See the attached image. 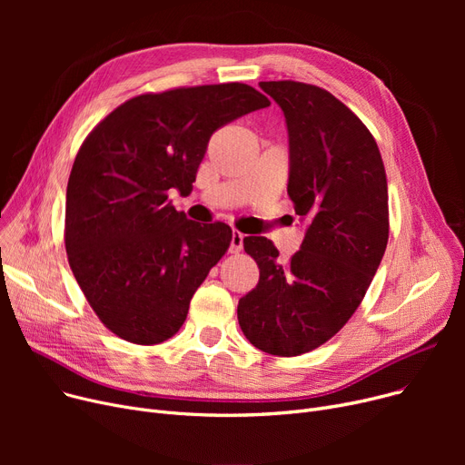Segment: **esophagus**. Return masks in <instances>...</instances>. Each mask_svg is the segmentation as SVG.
Here are the masks:
<instances>
[{
	"label": "esophagus",
	"instance_id": "34e87169",
	"mask_svg": "<svg viewBox=\"0 0 465 465\" xmlns=\"http://www.w3.org/2000/svg\"><path fill=\"white\" fill-rule=\"evenodd\" d=\"M242 239H245V235H242L241 232H237V230L232 232V241H230V252L232 254H239L241 252Z\"/></svg>",
	"mask_w": 465,
	"mask_h": 465
}]
</instances>
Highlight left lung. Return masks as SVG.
<instances>
[{
  "label": "left lung",
  "mask_w": 465,
  "mask_h": 465,
  "mask_svg": "<svg viewBox=\"0 0 465 465\" xmlns=\"http://www.w3.org/2000/svg\"><path fill=\"white\" fill-rule=\"evenodd\" d=\"M260 88L284 113L288 195L309 228L288 262L267 237L242 239L260 281L239 300L237 321L256 349L300 356L349 322L373 281L390 232L386 171L368 126L328 90L298 81Z\"/></svg>",
  "instance_id": "8db88e82"
}]
</instances>
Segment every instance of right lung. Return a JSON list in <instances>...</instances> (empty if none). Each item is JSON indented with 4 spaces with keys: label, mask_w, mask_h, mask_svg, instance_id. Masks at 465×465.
Segmentation results:
<instances>
[{
    "label": "right lung",
    "mask_w": 465,
    "mask_h": 465,
    "mask_svg": "<svg viewBox=\"0 0 465 465\" xmlns=\"http://www.w3.org/2000/svg\"><path fill=\"white\" fill-rule=\"evenodd\" d=\"M270 104L242 83L146 92L83 141L67 181L65 251L86 302L120 339L158 345L184 324L232 228L188 220L169 190L188 193L211 135Z\"/></svg>",
    "instance_id": "1"
}]
</instances>
